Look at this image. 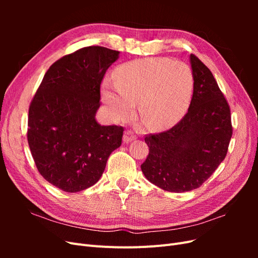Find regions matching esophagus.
Here are the masks:
<instances>
[{"mask_svg": "<svg viewBox=\"0 0 258 258\" xmlns=\"http://www.w3.org/2000/svg\"><path fill=\"white\" fill-rule=\"evenodd\" d=\"M136 139H137V137H136V135L134 134V132H132V131H126V132H124V135H123L122 141H123V143H129L131 141H135Z\"/></svg>", "mask_w": 258, "mask_h": 258, "instance_id": "1", "label": "esophagus"}]
</instances>
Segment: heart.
I'll return each instance as SVG.
<instances>
[{"instance_id": "heart-1", "label": "heart", "mask_w": 258, "mask_h": 258, "mask_svg": "<svg viewBox=\"0 0 258 258\" xmlns=\"http://www.w3.org/2000/svg\"><path fill=\"white\" fill-rule=\"evenodd\" d=\"M190 68L168 58H143L126 62L114 72V84L103 82V102L114 120L132 116L138 101L139 114L148 127L160 130L173 126L184 116L192 93Z\"/></svg>"}]
</instances>
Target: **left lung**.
Masks as SVG:
<instances>
[{"label":"left lung","mask_w":258,"mask_h":258,"mask_svg":"<svg viewBox=\"0 0 258 258\" xmlns=\"http://www.w3.org/2000/svg\"><path fill=\"white\" fill-rule=\"evenodd\" d=\"M189 61L194 92L188 112L168 131L146 136L150 148L141 165L145 177L171 192L196 189L225 159L232 136L229 105L210 70Z\"/></svg>","instance_id":"1"}]
</instances>
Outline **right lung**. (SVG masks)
I'll use <instances>...</instances> for the list:
<instances>
[{"label": "right lung", "mask_w": 258, "mask_h": 258, "mask_svg": "<svg viewBox=\"0 0 258 258\" xmlns=\"http://www.w3.org/2000/svg\"><path fill=\"white\" fill-rule=\"evenodd\" d=\"M119 51L89 46L48 69L30 104L28 142L38 172L67 192L95 185L123 128L101 126L100 85Z\"/></svg>", "instance_id": "add662e5"}]
</instances>
